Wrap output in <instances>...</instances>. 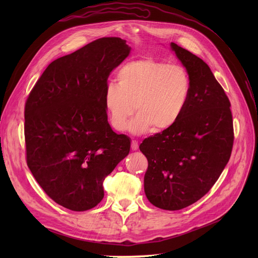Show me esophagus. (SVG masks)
Returning <instances> with one entry per match:
<instances>
[{
	"instance_id": "esophagus-1",
	"label": "esophagus",
	"mask_w": 258,
	"mask_h": 258,
	"mask_svg": "<svg viewBox=\"0 0 258 258\" xmlns=\"http://www.w3.org/2000/svg\"><path fill=\"white\" fill-rule=\"evenodd\" d=\"M131 147H132V150H133V151H137V150H138V147H139V145H138V141H136V140H133V141H132V145H131Z\"/></svg>"
}]
</instances>
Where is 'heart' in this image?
Listing matches in <instances>:
<instances>
[{
    "instance_id": "1",
    "label": "heart",
    "mask_w": 258,
    "mask_h": 258,
    "mask_svg": "<svg viewBox=\"0 0 258 258\" xmlns=\"http://www.w3.org/2000/svg\"><path fill=\"white\" fill-rule=\"evenodd\" d=\"M118 85L108 84L104 105L112 126L143 134L153 126L162 132L171 128L185 112L191 93V80L183 66L153 58L127 62L117 74ZM135 107L134 108L133 106Z\"/></svg>"
}]
</instances>
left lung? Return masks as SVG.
Instances as JSON below:
<instances>
[{
    "label": "left lung",
    "mask_w": 258,
    "mask_h": 258,
    "mask_svg": "<svg viewBox=\"0 0 258 258\" xmlns=\"http://www.w3.org/2000/svg\"><path fill=\"white\" fill-rule=\"evenodd\" d=\"M191 80L185 112L171 128L148 137L140 151L148 161L145 196L164 210H180L204 197L231 156L233 121L230 101L209 66L170 43Z\"/></svg>",
    "instance_id": "1"
}]
</instances>
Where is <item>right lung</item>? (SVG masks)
Instances as JSON below:
<instances>
[{
	"label": "right lung",
	"instance_id": "right-lung-1",
	"mask_svg": "<svg viewBox=\"0 0 258 258\" xmlns=\"http://www.w3.org/2000/svg\"><path fill=\"white\" fill-rule=\"evenodd\" d=\"M130 52L120 37L94 40L52 61L27 98V165L67 209L98 205L104 178L130 153V138L112 130L104 105L108 75Z\"/></svg>",
	"mask_w": 258,
	"mask_h": 258
}]
</instances>
